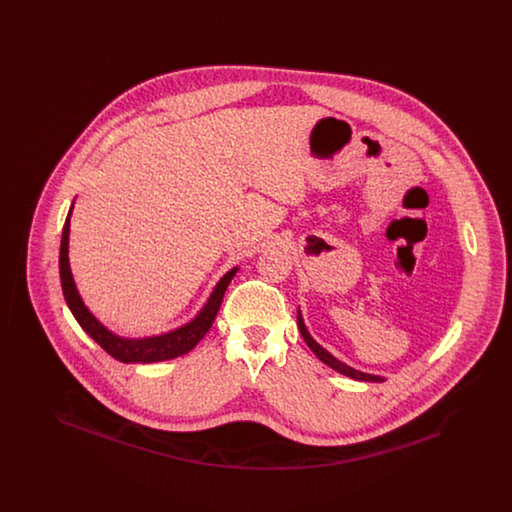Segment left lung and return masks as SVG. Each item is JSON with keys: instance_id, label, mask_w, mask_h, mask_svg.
<instances>
[{"instance_id": "8db88e82", "label": "left lung", "mask_w": 512, "mask_h": 512, "mask_svg": "<svg viewBox=\"0 0 512 512\" xmlns=\"http://www.w3.org/2000/svg\"><path fill=\"white\" fill-rule=\"evenodd\" d=\"M297 326H299V332H301L305 343L311 347V351L317 355L318 359H320L324 365L334 368L336 372H340L343 376H349V378H353V380H361V382H384L382 376L359 372V370H355V368H351V366H347L345 363L338 361L334 355H330V353H328L320 343L313 340V336L309 334V330H307V326H305V322H303V317H301V311H297Z\"/></svg>"}]
</instances>
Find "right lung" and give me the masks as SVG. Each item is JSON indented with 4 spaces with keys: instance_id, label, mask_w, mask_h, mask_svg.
Listing matches in <instances>:
<instances>
[{
    "instance_id": "obj_1",
    "label": "right lung",
    "mask_w": 512,
    "mask_h": 512,
    "mask_svg": "<svg viewBox=\"0 0 512 512\" xmlns=\"http://www.w3.org/2000/svg\"><path fill=\"white\" fill-rule=\"evenodd\" d=\"M71 213L73 207L67 215V220L63 224V234H61V251H59V274H61V288L65 301L71 309L76 322L82 326V330L99 343L111 357H115L121 363H157V361H167L180 357L188 351H192L199 340L209 332V328L213 326L215 317L219 313L220 303L224 292L228 288V284L232 282V278L236 276L238 267L228 270L219 280V284L215 286V290L211 293L209 301L205 303V307L199 311V315L184 324L182 328H176L169 334H161V336H153V338H142V340H130V338H121L117 334H113L111 330H107L98 318L94 317L88 307L84 305L80 293L76 290L73 280V272L69 267V226H71Z\"/></svg>"
}]
</instances>
